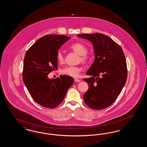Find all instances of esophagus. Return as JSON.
<instances>
[{"label": "esophagus", "mask_w": 147, "mask_h": 147, "mask_svg": "<svg viewBox=\"0 0 147 147\" xmlns=\"http://www.w3.org/2000/svg\"><path fill=\"white\" fill-rule=\"evenodd\" d=\"M74 81H75V82L78 83V82H80V80H79V79H77V78H75V79H74Z\"/></svg>", "instance_id": "esophagus-1"}]
</instances>
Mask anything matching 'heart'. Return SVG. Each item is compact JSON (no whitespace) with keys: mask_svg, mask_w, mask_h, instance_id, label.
<instances>
[{"mask_svg":"<svg viewBox=\"0 0 147 147\" xmlns=\"http://www.w3.org/2000/svg\"><path fill=\"white\" fill-rule=\"evenodd\" d=\"M70 49H72L77 54L80 55V61L82 63L87 62L90 57L87 53L88 49L86 46L81 42H75L69 46ZM57 60L58 62L62 63L64 61V55L61 51H58L56 55ZM81 68L78 66H68L63 68L61 70L62 74L71 77H77L80 74Z\"/></svg>","mask_w":147,"mask_h":147,"instance_id":"obj_1","label":"heart"}]
</instances>
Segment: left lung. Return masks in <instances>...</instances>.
<instances>
[{
	"label": "left lung",
	"mask_w": 147,
	"mask_h": 147,
	"mask_svg": "<svg viewBox=\"0 0 147 147\" xmlns=\"http://www.w3.org/2000/svg\"><path fill=\"white\" fill-rule=\"evenodd\" d=\"M78 36L92 42L94 62L85 78L89 89L83 95L85 104L95 110H102L115 102L125 85L127 78L126 58L117 43L106 35L95 33Z\"/></svg>",
	"instance_id": "8db88e82"
}]
</instances>
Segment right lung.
Segmentation results:
<instances>
[{
	"label": "right lung",
	"instance_id": "right-lung-1",
	"mask_svg": "<svg viewBox=\"0 0 147 147\" xmlns=\"http://www.w3.org/2000/svg\"><path fill=\"white\" fill-rule=\"evenodd\" d=\"M70 38L64 35L44 36L25 54L23 82L34 100L44 107L53 109L59 105L74 82V79L67 76L53 79L48 77L50 72L57 69L58 49Z\"/></svg>",
	"mask_w": 147,
	"mask_h": 147
}]
</instances>
